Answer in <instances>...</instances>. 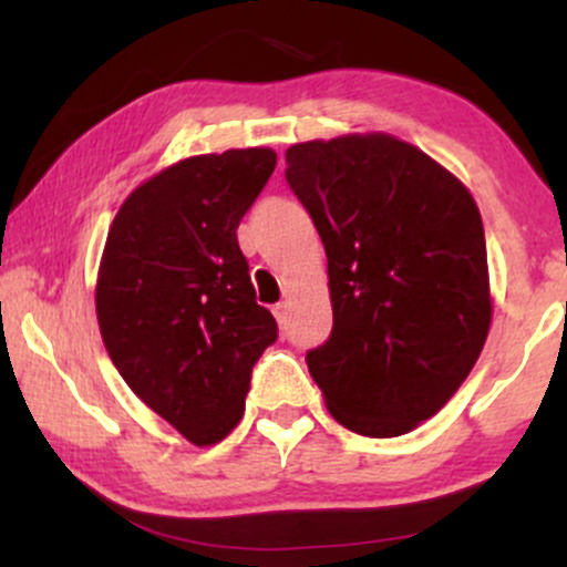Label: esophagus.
<instances>
[{
  "label": "esophagus",
  "mask_w": 567,
  "mask_h": 567,
  "mask_svg": "<svg viewBox=\"0 0 567 567\" xmlns=\"http://www.w3.org/2000/svg\"><path fill=\"white\" fill-rule=\"evenodd\" d=\"M275 317H277L279 324H288V303L279 301V303L275 306Z\"/></svg>",
  "instance_id": "esophagus-1"
}]
</instances>
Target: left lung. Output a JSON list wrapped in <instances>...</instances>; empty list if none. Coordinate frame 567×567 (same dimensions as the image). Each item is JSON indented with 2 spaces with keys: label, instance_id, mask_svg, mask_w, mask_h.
<instances>
[{
  "label": "left lung",
  "instance_id": "8db88e82",
  "mask_svg": "<svg viewBox=\"0 0 567 567\" xmlns=\"http://www.w3.org/2000/svg\"><path fill=\"white\" fill-rule=\"evenodd\" d=\"M285 159L328 252L333 333L306 354L311 379L351 432H413L458 392L491 330L477 202L389 133L292 143Z\"/></svg>",
  "mask_w": 567,
  "mask_h": 567
}]
</instances>
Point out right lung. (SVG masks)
I'll list each match as a JSON object with an SVG mask.
<instances>
[{"mask_svg": "<svg viewBox=\"0 0 567 567\" xmlns=\"http://www.w3.org/2000/svg\"><path fill=\"white\" fill-rule=\"evenodd\" d=\"M275 167L266 146L173 162L127 194L103 245V347L127 386L197 447L239 424L252 365L277 338L237 243Z\"/></svg>", "mask_w": 567, "mask_h": 567, "instance_id": "add662e5", "label": "right lung"}]
</instances>
